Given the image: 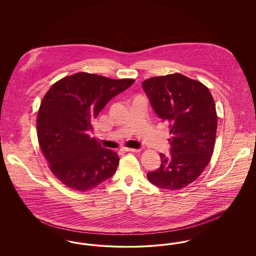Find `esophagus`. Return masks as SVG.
<instances>
[{
  "label": "esophagus",
  "mask_w": 256,
  "mask_h": 256,
  "mask_svg": "<svg viewBox=\"0 0 256 256\" xmlns=\"http://www.w3.org/2000/svg\"><path fill=\"white\" fill-rule=\"evenodd\" d=\"M122 150L124 152H139L141 150L139 148H126V146H124Z\"/></svg>",
  "instance_id": "34e87169"
}]
</instances>
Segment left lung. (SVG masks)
Here are the masks:
<instances>
[{"label":"left lung","mask_w":256,"mask_h":256,"mask_svg":"<svg viewBox=\"0 0 256 256\" xmlns=\"http://www.w3.org/2000/svg\"><path fill=\"white\" fill-rule=\"evenodd\" d=\"M142 86L172 136L170 156L160 154V167L146 178L162 189H182L200 176L213 154L218 124L214 100L206 86L182 74L154 76Z\"/></svg>","instance_id":"8db88e82"}]
</instances>
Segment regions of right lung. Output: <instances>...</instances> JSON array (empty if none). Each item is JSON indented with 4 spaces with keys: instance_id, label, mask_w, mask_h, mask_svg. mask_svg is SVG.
<instances>
[{
    "instance_id": "right-lung-1",
    "label": "right lung",
    "mask_w": 256,
    "mask_h": 256,
    "mask_svg": "<svg viewBox=\"0 0 256 256\" xmlns=\"http://www.w3.org/2000/svg\"><path fill=\"white\" fill-rule=\"evenodd\" d=\"M134 82L82 72L61 78L43 98L36 121L39 146L52 172L67 187L86 192L115 174L118 154L88 132L110 100Z\"/></svg>"
}]
</instances>
